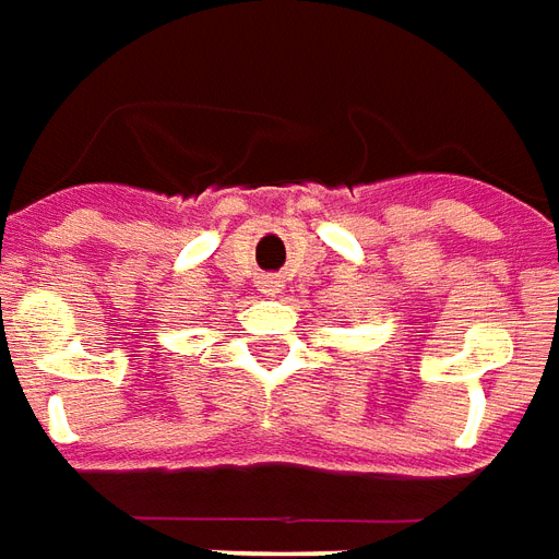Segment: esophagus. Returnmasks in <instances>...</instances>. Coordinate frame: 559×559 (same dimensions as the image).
I'll return each mask as SVG.
<instances>
[{
  "label": "esophagus",
  "mask_w": 559,
  "mask_h": 559,
  "mask_svg": "<svg viewBox=\"0 0 559 559\" xmlns=\"http://www.w3.org/2000/svg\"><path fill=\"white\" fill-rule=\"evenodd\" d=\"M259 288H261V295H280L283 280H280V276H261Z\"/></svg>",
  "instance_id": "esophagus-1"
}]
</instances>
